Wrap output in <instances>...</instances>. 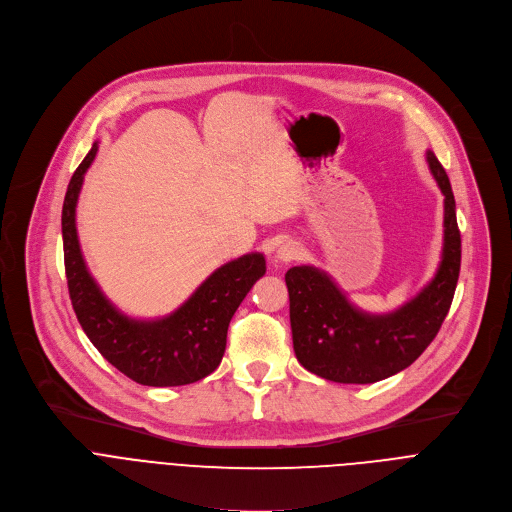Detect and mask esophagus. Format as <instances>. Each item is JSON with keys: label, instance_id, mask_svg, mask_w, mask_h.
I'll return each mask as SVG.
<instances>
[{"label": "esophagus", "instance_id": "esophagus-1", "mask_svg": "<svg viewBox=\"0 0 512 512\" xmlns=\"http://www.w3.org/2000/svg\"><path fill=\"white\" fill-rule=\"evenodd\" d=\"M300 255H302V247H300V243H296V241H283V243L279 245V249H277V259H279L281 263L294 261V259H298Z\"/></svg>", "mask_w": 512, "mask_h": 512}]
</instances>
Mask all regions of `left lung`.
<instances>
[{"label":"left lung","mask_w":512,"mask_h":512,"mask_svg":"<svg viewBox=\"0 0 512 512\" xmlns=\"http://www.w3.org/2000/svg\"><path fill=\"white\" fill-rule=\"evenodd\" d=\"M427 164L444 194V249L433 279L413 300L389 314H367L326 271L300 265L285 273L294 350L310 373L334 383H377L407 369L440 332L454 300L462 241L450 178L433 152Z\"/></svg>","instance_id":"8db88e82"}]
</instances>
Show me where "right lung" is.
<instances>
[{
  "mask_svg": "<svg viewBox=\"0 0 512 512\" xmlns=\"http://www.w3.org/2000/svg\"><path fill=\"white\" fill-rule=\"evenodd\" d=\"M97 150L95 141L72 174L62 204L64 269L72 308L93 346L131 381L148 387L196 383L221 364L231 318L253 283L265 275V257L247 253L221 265L170 316L158 320L125 316L89 273L77 235V200Z\"/></svg>",
  "mask_w": 512,
  "mask_h": 512,
  "instance_id": "right-lung-1",
  "label": "right lung"
}]
</instances>
